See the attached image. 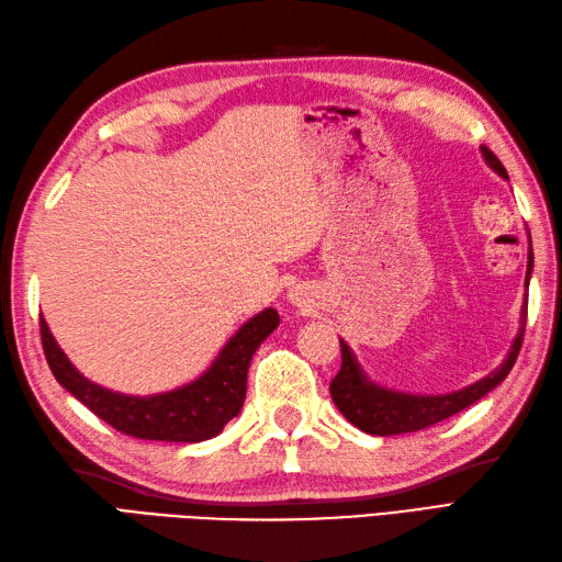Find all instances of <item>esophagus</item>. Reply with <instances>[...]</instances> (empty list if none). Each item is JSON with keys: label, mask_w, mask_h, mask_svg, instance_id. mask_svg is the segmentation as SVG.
<instances>
[{"label": "esophagus", "mask_w": 562, "mask_h": 562, "mask_svg": "<svg viewBox=\"0 0 562 562\" xmlns=\"http://www.w3.org/2000/svg\"><path fill=\"white\" fill-rule=\"evenodd\" d=\"M289 303L295 305V307L307 310V307H312L310 305L312 303V293H307L305 289H300V285H295V289L289 291Z\"/></svg>", "instance_id": "obj_1"}]
</instances>
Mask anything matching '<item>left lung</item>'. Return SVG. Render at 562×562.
Listing matches in <instances>:
<instances>
[{
    "label": "left lung",
    "mask_w": 562,
    "mask_h": 562,
    "mask_svg": "<svg viewBox=\"0 0 562 562\" xmlns=\"http://www.w3.org/2000/svg\"><path fill=\"white\" fill-rule=\"evenodd\" d=\"M482 157L498 176L508 181V171L501 164V159L491 153L488 147H482ZM533 269V252L529 240V255H527V277L525 285H529ZM527 324V293L522 314H519V331L513 340V346L505 355V360L491 372L488 376L474 381V384L464 386L453 393H439V395H419V393H405L376 384V381L364 374L355 352L350 346L340 338V372L331 381V398L336 407L344 413V417L355 424V427L374 434V436H393V434H407L427 429L436 422H443L448 417L458 415L460 409L482 401L488 391H494L501 381L510 374V369L517 360L519 348H522Z\"/></svg>",
    "instance_id": "8db88e82"
}]
</instances>
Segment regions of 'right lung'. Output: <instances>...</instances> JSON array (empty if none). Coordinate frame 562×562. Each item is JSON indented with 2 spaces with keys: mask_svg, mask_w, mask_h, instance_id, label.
Returning <instances> with one entry per match:
<instances>
[{
  "mask_svg": "<svg viewBox=\"0 0 562 562\" xmlns=\"http://www.w3.org/2000/svg\"><path fill=\"white\" fill-rule=\"evenodd\" d=\"M279 322V312L273 307L257 312L226 340L198 379L153 395H128L94 384L66 358L43 317L40 334L54 379L116 431L145 441L200 443L222 434L240 413L252 355Z\"/></svg>",
  "mask_w": 562,
  "mask_h": 562,
  "instance_id": "1",
  "label": "right lung"
}]
</instances>
